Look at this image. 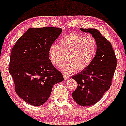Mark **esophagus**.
<instances>
[{"label": "esophagus", "mask_w": 126, "mask_h": 126, "mask_svg": "<svg viewBox=\"0 0 126 126\" xmlns=\"http://www.w3.org/2000/svg\"><path fill=\"white\" fill-rule=\"evenodd\" d=\"M63 79H64V80L68 79H69V78H70V76H67V75H65V74H63Z\"/></svg>", "instance_id": "34e87169"}]
</instances>
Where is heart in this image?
<instances>
[{
  "instance_id": "obj_1",
  "label": "heart",
  "mask_w": 126,
  "mask_h": 126,
  "mask_svg": "<svg viewBox=\"0 0 126 126\" xmlns=\"http://www.w3.org/2000/svg\"><path fill=\"white\" fill-rule=\"evenodd\" d=\"M97 51V41L94 36L71 33L61 40L59 47L52 44L48 53L52 63L57 67H60L67 58L68 63L63 65L62 70L70 74L88 68Z\"/></svg>"
}]
</instances>
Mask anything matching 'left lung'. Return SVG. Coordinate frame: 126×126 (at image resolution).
<instances>
[{
  "mask_svg": "<svg viewBox=\"0 0 126 126\" xmlns=\"http://www.w3.org/2000/svg\"><path fill=\"white\" fill-rule=\"evenodd\" d=\"M95 38L97 51L93 63L86 70L72 76L78 83L72 97L78 105L89 106L96 103L109 89L117 65L110 43L95 29H83Z\"/></svg>",
  "mask_w": 126,
  "mask_h": 126,
  "instance_id": "1",
  "label": "left lung"
}]
</instances>
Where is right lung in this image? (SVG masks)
I'll return each instance as SVG.
<instances>
[{
  "label": "right lung",
  "instance_id": "add662e5",
  "mask_svg": "<svg viewBox=\"0 0 126 126\" xmlns=\"http://www.w3.org/2000/svg\"><path fill=\"white\" fill-rule=\"evenodd\" d=\"M61 28H29L17 40L10 56L9 72L15 91L33 106H41L49 98L53 85L63 80V74L49 59V48Z\"/></svg>",
  "mask_w": 126,
  "mask_h": 126
}]
</instances>
